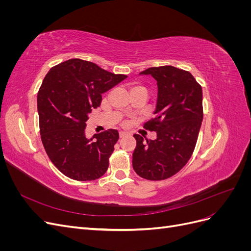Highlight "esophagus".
I'll use <instances>...</instances> for the list:
<instances>
[{
  "label": "esophagus",
  "mask_w": 251,
  "mask_h": 251,
  "mask_svg": "<svg viewBox=\"0 0 251 251\" xmlns=\"http://www.w3.org/2000/svg\"><path fill=\"white\" fill-rule=\"evenodd\" d=\"M126 134H127L126 132H119V137L123 138V137H125V136H126Z\"/></svg>",
  "instance_id": "obj_1"
}]
</instances>
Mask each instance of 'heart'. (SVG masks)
<instances>
[{
	"label": "heart",
	"mask_w": 251,
	"mask_h": 251,
	"mask_svg": "<svg viewBox=\"0 0 251 251\" xmlns=\"http://www.w3.org/2000/svg\"><path fill=\"white\" fill-rule=\"evenodd\" d=\"M133 90H142V91H146V89H144V88L141 87V86H135V87L132 88L131 91H133ZM146 92H147V91H146Z\"/></svg>",
	"instance_id": "obj_1"
}]
</instances>
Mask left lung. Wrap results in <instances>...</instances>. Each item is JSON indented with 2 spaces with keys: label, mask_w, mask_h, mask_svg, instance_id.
<instances>
[{
  "label": "left lung",
  "mask_w": 251,
  "mask_h": 251,
  "mask_svg": "<svg viewBox=\"0 0 251 251\" xmlns=\"http://www.w3.org/2000/svg\"><path fill=\"white\" fill-rule=\"evenodd\" d=\"M157 80L155 117L144 124L157 133L155 140L134 134L133 169L148 180H164L187 163L195 150L203 119L202 88L188 71L173 66L140 72Z\"/></svg>",
  "instance_id": "1"
}]
</instances>
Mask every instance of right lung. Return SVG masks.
<instances>
[{"instance_id": "obj_1", "label": "right lung", "mask_w": 251, "mask_h": 251, "mask_svg": "<svg viewBox=\"0 0 251 251\" xmlns=\"http://www.w3.org/2000/svg\"><path fill=\"white\" fill-rule=\"evenodd\" d=\"M126 77L80 58L52 67L45 76L37 93L41 138L50 160L65 176L91 181L107 172L119 134L110 128L88 139L86 123L100 105L101 94Z\"/></svg>"}]
</instances>
